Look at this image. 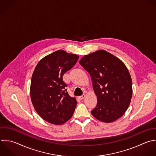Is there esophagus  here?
<instances>
[{
	"instance_id": "esophagus-1",
	"label": "esophagus",
	"mask_w": 156,
	"mask_h": 156,
	"mask_svg": "<svg viewBox=\"0 0 156 156\" xmlns=\"http://www.w3.org/2000/svg\"><path fill=\"white\" fill-rule=\"evenodd\" d=\"M85 97V94H83L82 95H81V96H79V98L81 99H83Z\"/></svg>"
}]
</instances>
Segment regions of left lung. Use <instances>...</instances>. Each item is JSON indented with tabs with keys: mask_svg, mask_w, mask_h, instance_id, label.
Masks as SVG:
<instances>
[{
	"mask_svg": "<svg viewBox=\"0 0 156 156\" xmlns=\"http://www.w3.org/2000/svg\"><path fill=\"white\" fill-rule=\"evenodd\" d=\"M79 63L90 74L97 96L96 107L91 111L94 117L110 122L122 116L132 95L131 77L122 62L100 50L85 55Z\"/></svg>",
	"mask_w": 156,
	"mask_h": 156,
	"instance_id": "8db88e82",
	"label": "left lung"
}]
</instances>
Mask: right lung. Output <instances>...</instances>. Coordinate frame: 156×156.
Masks as SVG:
<instances>
[{
  "label": "right lung",
  "instance_id": "right-lung-1",
  "mask_svg": "<svg viewBox=\"0 0 156 156\" xmlns=\"http://www.w3.org/2000/svg\"><path fill=\"white\" fill-rule=\"evenodd\" d=\"M78 58L77 55L58 50L41 59L34 71L30 85L33 105L38 115L51 124H63L74 112L77 101L67 92L63 76Z\"/></svg>",
  "mask_w": 156,
  "mask_h": 156
}]
</instances>
